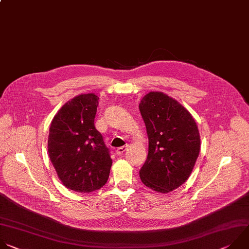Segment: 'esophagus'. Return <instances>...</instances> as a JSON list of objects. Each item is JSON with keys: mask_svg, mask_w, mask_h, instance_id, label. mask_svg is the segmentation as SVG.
<instances>
[{"mask_svg": "<svg viewBox=\"0 0 249 249\" xmlns=\"http://www.w3.org/2000/svg\"><path fill=\"white\" fill-rule=\"evenodd\" d=\"M127 147H128V146H127V145H125V146H123V147L118 148L117 150H116V154H117V155H122V154L126 150Z\"/></svg>", "mask_w": 249, "mask_h": 249, "instance_id": "obj_1", "label": "esophagus"}]
</instances>
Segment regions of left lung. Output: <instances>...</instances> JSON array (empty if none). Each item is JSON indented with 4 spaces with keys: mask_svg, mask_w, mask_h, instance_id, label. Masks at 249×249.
Returning <instances> with one entry per match:
<instances>
[{
    "mask_svg": "<svg viewBox=\"0 0 249 249\" xmlns=\"http://www.w3.org/2000/svg\"><path fill=\"white\" fill-rule=\"evenodd\" d=\"M148 156L139 171L149 188L168 193L189 178L200 152V135L191 114L174 98L151 91L140 101Z\"/></svg>",
    "mask_w": 249,
    "mask_h": 249,
    "instance_id": "left-lung-1",
    "label": "left lung"
}]
</instances>
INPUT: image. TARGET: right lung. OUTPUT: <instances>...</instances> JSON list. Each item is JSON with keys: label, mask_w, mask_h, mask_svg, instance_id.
Here are the masks:
<instances>
[{"label": "right lung", "mask_w": 249, "mask_h": 249, "mask_svg": "<svg viewBox=\"0 0 249 249\" xmlns=\"http://www.w3.org/2000/svg\"><path fill=\"white\" fill-rule=\"evenodd\" d=\"M99 97L80 94L55 115L49 129L48 153L63 184L76 192H92L107 182L110 151L94 124Z\"/></svg>", "instance_id": "1"}]
</instances>
